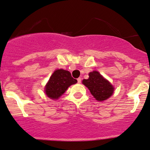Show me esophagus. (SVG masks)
Returning a JSON list of instances; mask_svg holds the SVG:
<instances>
[{"label": "esophagus", "mask_w": 150, "mask_h": 150, "mask_svg": "<svg viewBox=\"0 0 150 150\" xmlns=\"http://www.w3.org/2000/svg\"><path fill=\"white\" fill-rule=\"evenodd\" d=\"M81 81V77H79V78H77V83H80Z\"/></svg>", "instance_id": "1"}]
</instances>
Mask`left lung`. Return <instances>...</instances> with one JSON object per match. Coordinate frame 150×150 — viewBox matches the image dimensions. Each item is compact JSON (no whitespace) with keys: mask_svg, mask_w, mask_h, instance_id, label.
<instances>
[{"mask_svg":"<svg viewBox=\"0 0 150 150\" xmlns=\"http://www.w3.org/2000/svg\"><path fill=\"white\" fill-rule=\"evenodd\" d=\"M88 75V79H83L82 83L88 88L96 100L99 101L106 100L112 95L115 90L113 86L98 71L91 72Z\"/></svg>","mask_w":150,"mask_h":150,"instance_id":"left-lung-1","label":"left lung"}]
</instances>
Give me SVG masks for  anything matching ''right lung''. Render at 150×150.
Returning a JSON list of instances; mask_svg holds the SVG:
<instances>
[{"label": "right lung", "instance_id": "obj_1", "mask_svg": "<svg viewBox=\"0 0 150 150\" xmlns=\"http://www.w3.org/2000/svg\"><path fill=\"white\" fill-rule=\"evenodd\" d=\"M77 82L72 77L69 71L57 69L53 72L45 88V94L51 99H57L61 97L70 86Z\"/></svg>", "mask_w": 150, "mask_h": 150}]
</instances>
